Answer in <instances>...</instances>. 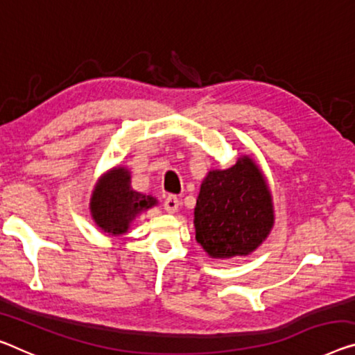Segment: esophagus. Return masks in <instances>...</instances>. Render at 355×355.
<instances>
[{
    "mask_svg": "<svg viewBox=\"0 0 355 355\" xmlns=\"http://www.w3.org/2000/svg\"><path fill=\"white\" fill-rule=\"evenodd\" d=\"M163 208L166 212H176L179 208V198L176 195H168L163 201Z\"/></svg>",
    "mask_w": 355,
    "mask_h": 355,
    "instance_id": "34e87169",
    "label": "esophagus"
}]
</instances>
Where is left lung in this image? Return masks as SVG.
Here are the masks:
<instances>
[{"label": "left lung", "instance_id": "1", "mask_svg": "<svg viewBox=\"0 0 355 355\" xmlns=\"http://www.w3.org/2000/svg\"><path fill=\"white\" fill-rule=\"evenodd\" d=\"M272 220L270 190L249 157L205 178L195 206V238L211 257L252 252L268 236Z\"/></svg>", "mask_w": 355, "mask_h": 355}]
</instances>
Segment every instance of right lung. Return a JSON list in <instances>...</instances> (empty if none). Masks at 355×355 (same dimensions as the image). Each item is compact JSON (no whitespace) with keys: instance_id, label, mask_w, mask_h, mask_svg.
Segmentation results:
<instances>
[{"instance_id":"add662e5","label":"right lung","mask_w":355,"mask_h":355,"mask_svg":"<svg viewBox=\"0 0 355 355\" xmlns=\"http://www.w3.org/2000/svg\"><path fill=\"white\" fill-rule=\"evenodd\" d=\"M157 203L150 195H143L130 187V173L123 168H114L96 185L92 196V216L101 230L112 234L127 232L136 214Z\"/></svg>"}]
</instances>
